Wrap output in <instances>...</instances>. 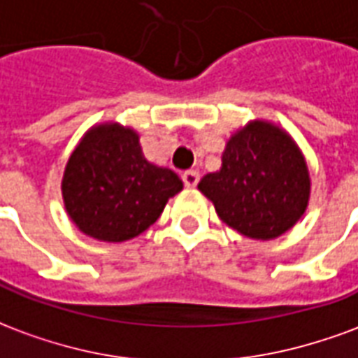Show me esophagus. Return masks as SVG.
<instances>
[{
    "label": "esophagus",
    "mask_w": 358,
    "mask_h": 358,
    "mask_svg": "<svg viewBox=\"0 0 358 358\" xmlns=\"http://www.w3.org/2000/svg\"><path fill=\"white\" fill-rule=\"evenodd\" d=\"M200 181V173H198L196 169H189V171H185L182 173V182H185V187H189V189H194Z\"/></svg>",
    "instance_id": "esophagus-1"
}]
</instances>
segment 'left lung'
Instances as JSON below:
<instances>
[{"label":"left lung","mask_w":358,"mask_h":358,"mask_svg":"<svg viewBox=\"0 0 358 358\" xmlns=\"http://www.w3.org/2000/svg\"><path fill=\"white\" fill-rule=\"evenodd\" d=\"M219 219L254 240L288 233L311 198V176L301 148L268 120H250L231 135L221 168L198 182Z\"/></svg>","instance_id":"obj_1"}]
</instances>
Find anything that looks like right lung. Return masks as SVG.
I'll return each mask as SVG.
<instances>
[{
  "instance_id": "add662e5",
  "label": "right lung",
  "mask_w": 358,
  "mask_h": 358,
  "mask_svg": "<svg viewBox=\"0 0 358 358\" xmlns=\"http://www.w3.org/2000/svg\"><path fill=\"white\" fill-rule=\"evenodd\" d=\"M61 190L70 221L83 234L125 242L156 223L182 181L145 158L133 127L103 122L83 133L72 150Z\"/></svg>"
}]
</instances>
